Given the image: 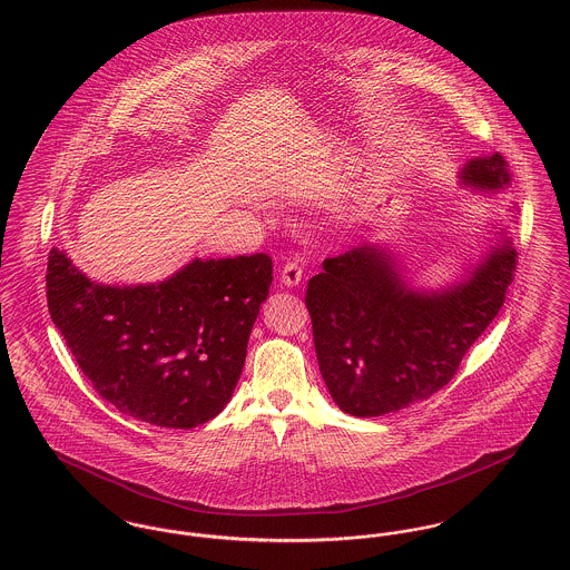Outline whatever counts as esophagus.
<instances>
[{
    "label": "esophagus",
    "instance_id": "obj_1",
    "mask_svg": "<svg viewBox=\"0 0 570 570\" xmlns=\"http://www.w3.org/2000/svg\"><path fill=\"white\" fill-rule=\"evenodd\" d=\"M279 279H282V284H284L286 288H295V286L301 284L303 269H301V265H298L297 261H291V263L284 265V269L279 273Z\"/></svg>",
    "mask_w": 570,
    "mask_h": 570
}]
</instances>
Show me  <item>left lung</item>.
Masks as SVG:
<instances>
[{
	"instance_id": "8db88e82",
	"label": "left lung",
	"mask_w": 570,
	"mask_h": 570,
	"mask_svg": "<svg viewBox=\"0 0 570 570\" xmlns=\"http://www.w3.org/2000/svg\"><path fill=\"white\" fill-rule=\"evenodd\" d=\"M461 188L498 194L511 175L500 154L461 166ZM488 247L455 279L416 286L391 245L361 244L326 258L307 284L314 346L333 402L382 416L432 397L498 316L515 272L513 237L493 226Z\"/></svg>"
}]
</instances>
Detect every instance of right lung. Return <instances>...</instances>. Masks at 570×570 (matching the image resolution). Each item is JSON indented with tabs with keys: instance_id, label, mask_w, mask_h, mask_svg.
I'll list each match as a JSON object with an SVG mask.
<instances>
[{
	"instance_id": "obj_1",
	"label": "right lung",
	"mask_w": 570,
	"mask_h": 570,
	"mask_svg": "<svg viewBox=\"0 0 570 570\" xmlns=\"http://www.w3.org/2000/svg\"><path fill=\"white\" fill-rule=\"evenodd\" d=\"M272 273L267 254L194 258L163 282L117 286L53 247L47 298L102 400L138 421L190 430L230 402Z\"/></svg>"
}]
</instances>
